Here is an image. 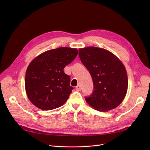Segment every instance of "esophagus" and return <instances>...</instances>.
I'll return each instance as SVG.
<instances>
[{
  "label": "esophagus",
  "mask_w": 150,
  "mask_h": 150,
  "mask_svg": "<svg viewBox=\"0 0 150 150\" xmlns=\"http://www.w3.org/2000/svg\"><path fill=\"white\" fill-rule=\"evenodd\" d=\"M75 89H76V91H80V90H81V86H80V85H77L76 86V88H75Z\"/></svg>",
  "instance_id": "1"
}]
</instances>
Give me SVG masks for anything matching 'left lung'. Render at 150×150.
<instances>
[{
  "instance_id": "left-lung-1",
  "label": "left lung",
  "mask_w": 150,
  "mask_h": 150,
  "mask_svg": "<svg viewBox=\"0 0 150 150\" xmlns=\"http://www.w3.org/2000/svg\"><path fill=\"white\" fill-rule=\"evenodd\" d=\"M79 57L92 76L93 89L85 97L87 103L100 111L119 106L128 89V76L122 62L103 49L88 47L79 50Z\"/></svg>"
}]
</instances>
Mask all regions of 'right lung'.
<instances>
[{"label": "right lung", "instance_id": "obj_1", "mask_svg": "<svg viewBox=\"0 0 150 150\" xmlns=\"http://www.w3.org/2000/svg\"><path fill=\"white\" fill-rule=\"evenodd\" d=\"M78 54L76 49L59 47L44 52L29 64L25 74L27 95L35 106L42 110L60 107L74 88L64 68Z\"/></svg>", "mask_w": 150, "mask_h": 150}]
</instances>
